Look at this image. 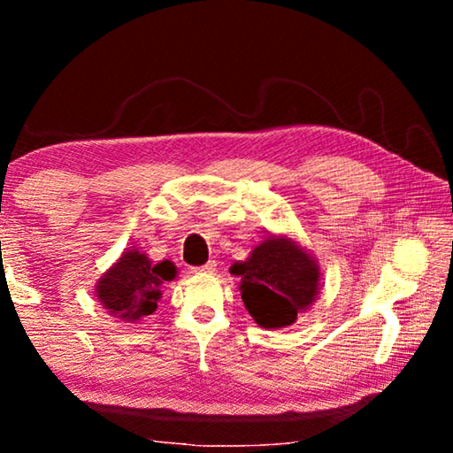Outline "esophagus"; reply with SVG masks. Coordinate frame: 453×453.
<instances>
[{
    "label": "esophagus",
    "mask_w": 453,
    "mask_h": 453,
    "mask_svg": "<svg viewBox=\"0 0 453 453\" xmlns=\"http://www.w3.org/2000/svg\"><path fill=\"white\" fill-rule=\"evenodd\" d=\"M216 262H208L205 265H202V267H191V272L194 273H213L216 272Z\"/></svg>",
    "instance_id": "esophagus-1"
}]
</instances>
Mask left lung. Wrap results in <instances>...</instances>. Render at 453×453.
I'll use <instances>...</instances> for the list:
<instances>
[{
  "instance_id": "obj_1",
  "label": "left lung",
  "mask_w": 453,
  "mask_h": 453,
  "mask_svg": "<svg viewBox=\"0 0 453 453\" xmlns=\"http://www.w3.org/2000/svg\"><path fill=\"white\" fill-rule=\"evenodd\" d=\"M229 272L240 275L245 310L259 327L280 329L311 308L319 294L318 259L288 235H270Z\"/></svg>"
}]
</instances>
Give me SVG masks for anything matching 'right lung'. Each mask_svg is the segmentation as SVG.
<instances>
[{"instance_id": "right-lung-1", "label": "right lung", "mask_w": 453, "mask_h": 453, "mask_svg": "<svg viewBox=\"0 0 453 453\" xmlns=\"http://www.w3.org/2000/svg\"><path fill=\"white\" fill-rule=\"evenodd\" d=\"M178 275L170 259L153 264L140 250H126L119 259L99 278L97 302L113 318L135 324L157 310L162 286Z\"/></svg>"}]
</instances>
